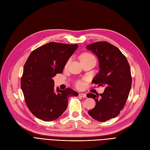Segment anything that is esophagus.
I'll return each instance as SVG.
<instances>
[{
  "label": "esophagus",
  "instance_id": "esophagus-1",
  "mask_svg": "<svg viewBox=\"0 0 150 150\" xmlns=\"http://www.w3.org/2000/svg\"><path fill=\"white\" fill-rule=\"evenodd\" d=\"M79 96L80 98H86V94H85L84 93H79Z\"/></svg>",
  "mask_w": 150,
  "mask_h": 150
}]
</instances>
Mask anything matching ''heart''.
<instances>
[{
    "instance_id": "obj_1",
    "label": "heart",
    "mask_w": 150,
    "mask_h": 150,
    "mask_svg": "<svg viewBox=\"0 0 150 150\" xmlns=\"http://www.w3.org/2000/svg\"><path fill=\"white\" fill-rule=\"evenodd\" d=\"M91 58L95 59L94 57V56L92 55V54H90V53H84V54H82V55L81 56V61L83 60V59H91ZM70 61H71L70 59H69V60L67 61V63H66V65L69 64V63ZM75 84H76V87L78 88H81L83 87V83L81 82V81H77V82H76Z\"/></svg>"
}]
</instances>
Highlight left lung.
<instances>
[{
	"instance_id": "1",
	"label": "left lung",
	"mask_w": 150,
	"mask_h": 150,
	"mask_svg": "<svg viewBox=\"0 0 150 150\" xmlns=\"http://www.w3.org/2000/svg\"><path fill=\"white\" fill-rule=\"evenodd\" d=\"M87 49L98 56L100 68L92 82L106 86L100 97L92 93L86 95L96 102L88 113L93 119L104 122L116 117L125 106L132 83L130 66L120 50L106 41L89 44Z\"/></svg>"
}]
</instances>
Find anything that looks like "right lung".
Instances as JSON below:
<instances>
[{
	"instance_id": "right-lung-1",
	"label": "right lung",
	"mask_w": 150,
	"mask_h": 150,
	"mask_svg": "<svg viewBox=\"0 0 150 150\" xmlns=\"http://www.w3.org/2000/svg\"><path fill=\"white\" fill-rule=\"evenodd\" d=\"M78 44L49 42L30 53L24 66L21 86L27 106L39 119L51 121L67 108L69 96L78 93L70 88L54 91L53 77L61 74Z\"/></svg>"
}]
</instances>
